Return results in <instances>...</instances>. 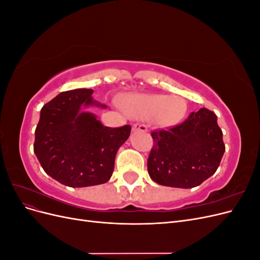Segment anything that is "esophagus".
<instances>
[{"instance_id": "34e87169", "label": "esophagus", "mask_w": 260, "mask_h": 260, "mask_svg": "<svg viewBox=\"0 0 260 260\" xmlns=\"http://www.w3.org/2000/svg\"><path fill=\"white\" fill-rule=\"evenodd\" d=\"M132 130L133 131H147V127L144 123L137 122L132 125Z\"/></svg>"}]
</instances>
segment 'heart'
Listing matches in <instances>:
<instances>
[{
  "mask_svg": "<svg viewBox=\"0 0 260 260\" xmlns=\"http://www.w3.org/2000/svg\"><path fill=\"white\" fill-rule=\"evenodd\" d=\"M124 111L130 116L143 119H152L160 125L176 124L186 114L185 101L178 95H159V94H135L123 103Z\"/></svg>",
  "mask_w": 260,
  "mask_h": 260,
  "instance_id": "b5f03b06",
  "label": "heart"
}]
</instances>
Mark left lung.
Segmentation results:
<instances>
[{"label": "left lung", "mask_w": 260, "mask_h": 260, "mask_svg": "<svg viewBox=\"0 0 260 260\" xmlns=\"http://www.w3.org/2000/svg\"><path fill=\"white\" fill-rule=\"evenodd\" d=\"M147 171L160 185L191 188L218 169L225 151L217 116L207 108L193 112L180 124L152 131Z\"/></svg>", "instance_id": "1"}]
</instances>
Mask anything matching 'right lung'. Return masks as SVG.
Returning a JSON list of instances; mask_svg holds the SVG:
<instances>
[{
    "label": "right lung",
    "instance_id": "add662e5",
    "mask_svg": "<svg viewBox=\"0 0 260 260\" xmlns=\"http://www.w3.org/2000/svg\"><path fill=\"white\" fill-rule=\"evenodd\" d=\"M93 90L77 89L59 93L46 103L36 128L34 151L43 170L61 184L84 187L111 179L115 157L130 136L129 124L105 127L82 105H100Z\"/></svg>",
    "mask_w": 260,
    "mask_h": 260
}]
</instances>
